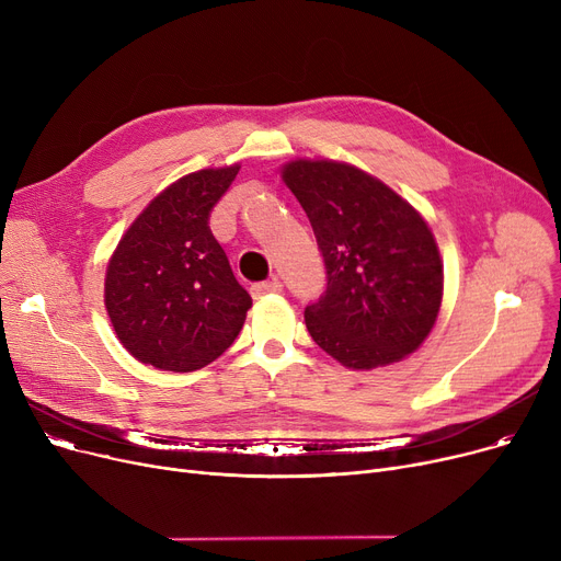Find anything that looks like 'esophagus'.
<instances>
[{
	"label": "esophagus",
	"mask_w": 561,
	"mask_h": 561,
	"mask_svg": "<svg viewBox=\"0 0 561 561\" xmlns=\"http://www.w3.org/2000/svg\"><path fill=\"white\" fill-rule=\"evenodd\" d=\"M252 293H254L256 298H261V296H268V293H282V282H279L277 277L268 279V282H259V284H254V286H252Z\"/></svg>",
	"instance_id": "esophagus-1"
}]
</instances>
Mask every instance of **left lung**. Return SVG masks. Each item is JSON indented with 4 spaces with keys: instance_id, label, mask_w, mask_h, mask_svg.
Segmentation results:
<instances>
[{
    "instance_id": "1",
    "label": "left lung",
    "mask_w": 561,
    "mask_h": 561,
    "mask_svg": "<svg viewBox=\"0 0 561 561\" xmlns=\"http://www.w3.org/2000/svg\"><path fill=\"white\" fill-rule=\"evenodd\" d=\"M282 180L325 259L328 290L305 309L311 339L352 370L416 352L444 300V261L425 218L377 176L343 161H288Z\"/></svg>"
}]
</instances>
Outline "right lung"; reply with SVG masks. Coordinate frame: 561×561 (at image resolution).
Here are the masks:
<instances>
[{"instance_id": "obj_1", "label": "right lung", "mask_w": 561, "mask_h": 561, "mask_svg": "<svg viewBox=\"0 0 561 561\" xmlns=\"http://www.w3.org/2000/svg\"><path fill=\"white\" fill-rule=\"evenodd\" d=\"M241 165L204 168L163 188L108 259L104 305L140 364L193 373L241 334L250 293L236 282L209 216Z\"/></svg>"}]
</instances>
